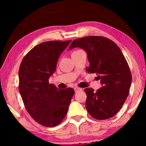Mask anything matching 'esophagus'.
I'll list each match as a JSON object with an SVG mask.
<instances>
[{
  "mask_svg": "<svg viewBox=\"0 0 146 146\" xmlns=\"http://www.w3.org/2000/svg\"><path fill=\"white\" fill-rule=\"evenodd\" d=\"M74 90L75 92H79V91H82V88L79 87H74Z\"/></svg>",
  "mask_w": 146,
  "mask_h": 146,
  "instance_id": "obj_1",
  "label": "esophagus"
}]
</instances>
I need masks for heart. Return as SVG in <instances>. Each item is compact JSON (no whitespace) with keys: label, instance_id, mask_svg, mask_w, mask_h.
I'll return each mask as SVG.
<instances>
[{"label":"heart","instance_id":"obj_1","mask_svg":"<svg viewBox=\"0 0 146 146\" xmlns=\"http://www.w3.org/2000/svg\"><path fill=\"white\" fill-rule=\"evenodd\" d=\"M77 51H78V50H76V51H74V52H77ZM72 52V53H73Z\"/></svg>","mask_w":146,"mask_h":146}]
</instances>
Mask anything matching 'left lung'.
Instances as JSON below:
<instances>
[{
    "instance_id": "left-lung-1",
    "label": "left lung",
    "mask_w": 146,
    "mask_h": 146,
    "mask_svg": "<svg viewBox=\"0 0 146 146\" xmlns=\"http://www.w3.org/2000/svg\"><path fill=\"white\" fill-rule=\"evenodd\" d=\"M80 47L86 50L90 66L88 72L96 73L101 88L84 89L86 108L94 118L103 120L118 112L129 94L131 74L128 64L116 44L107 38L89 36L72 42L69 48Z\"/></svg>"
}]
</instances>
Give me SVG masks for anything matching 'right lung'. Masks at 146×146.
I'll list each match as a JSON object with an SVG mask.
<instances>
[{"label":"right lung","mask_w":146,"mask_h":146,"mask_svg":"<svg viewBox=\"0 0 146 146\" xmlns=\"http://www.w3.org/2000/svg\"><path fill=\"white\" fill-rule=\"evenodd\" d=\"M70 42H44L31 50L20 66L19 89L24 105L31 116L44 126L54 127L62 122L74 94L72 88L59 89L48 82L60 55Z\"/></svg>","instance_id":"obj_1"}]
</instances>
